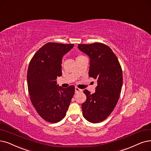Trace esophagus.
I'll use <instances>...</instances> for the list:
<instances>
[{"label": "esophagus", "instance_id": "obj_1", "mask_svg": "<svg viewBox=\"0 0 151 151\" xmlns=\"http://www.w3.org/2000/svg\"><path fill=\"white\" fill-rule=\"evenodd\" d=\"M82 90L81 89L79 88L78 87H76L75 88V92H76V93H79V92H82Z\"/></svg>", "mask_w": 151, "mask_h": 151}]
</instances>
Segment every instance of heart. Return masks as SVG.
Masks as SVG:
<instances>
[{"mask_svg":"<svg viewBox=\"0 0 151 151\" xmlns=\"http://www.w3.org/2000/svg\"><path fill=\"white\" fill-rule=\"evenodd\" d=\"M81 56H82V55H78V56H77V58H80V57H81Z\"/></svg>","mask_w":151,"mask_h":151,"instance_id":"1","label":"heart"}]
</instances>
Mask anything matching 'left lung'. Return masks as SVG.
Here are the masks:
<instances>
[{"instance_id":"1","label":"left lung","mask_w":151,"mask_h":151,"mask_svg":"<svg viewBox=\"0 0 151 151\" xmlns=\"http://www.w3.org/2000/svg\"><path fill=\"white\" fill-rule=\"evenodd\" d=\"M78 48L89 56L88 76L97 82L94 93L83 90L87 99L82 104L83 116L90 123H100L110 116L119 100L123 85L121 65L105 44H79Z\"/></svg>"}]
</instances>
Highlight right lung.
I'll return each instance as SVG.
<instances>
[{
  "label": "right lung",
  "instance_id": "right-lung-1",
  "mask_svg": "<svg viewBox=\"0 0 151 151\" xmlns=\"http://www.w3.org/2000/svg\"><path fill=\"white\" fill-rule=\"evenodd\" d=\"M74 44L50 43L37 51L27 72L30 100L39 115L47 122L58 123L65 116L75 92V87L63 88L56 79L62 76V58Z\"/></svg>",
  "mask_w": 151,
  "mask_h": 151
}]
</instances>
